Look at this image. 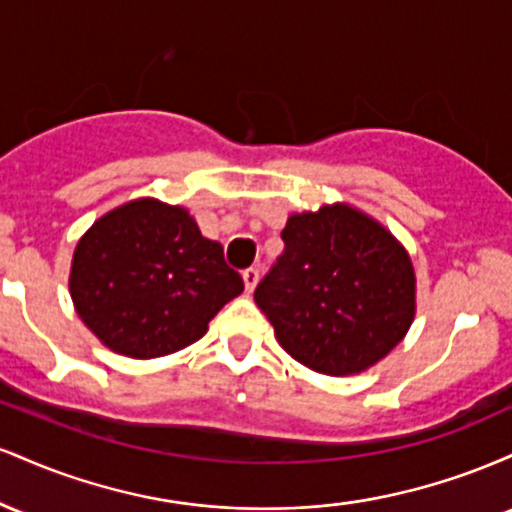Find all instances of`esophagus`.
<instances>
[{"mask_svg": "<svg viewBox=\"0 0 512 512\" xmlns=\"http://www.w3.org/2000/svg\"><path fill=\"white\" fill-rule=\"evenodd\" d=\"M243 281H245V291H248V293L255 291L257 281H260V269H257V267L245 269V272H243Z\"/></svg>", "mask_w": 512, "mask_h": 512, "instance_id": "esophagus-1", "label": "esophagus"}]
</instances>
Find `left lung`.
Returning a JSON list of instances; mask_svg holds the SVG:
<instances>
[{
	"mask_svg": "<svg viewBox=\"0 0 512 512\" xmlns=\"http://www.w3.org/2000/svg\"><path fill=\"white\" fill-rule=\"evenodd\" d=\"M284 255L255 303L276 342L305 368L356 375L407 337L416 315V274L407 248L351 204L291 214Z\"/></svg>",
	"mask_w": 512,
	"mask_h": 512,
	"instance_id": "8db88e82",
	"label": "left lung"
}]
</instances>
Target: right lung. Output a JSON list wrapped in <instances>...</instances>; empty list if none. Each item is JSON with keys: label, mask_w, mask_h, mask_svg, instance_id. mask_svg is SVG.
Instances as JSON below:
<instances>
[{"label": "right lung", "mask_w": 512, "mask_h": 512, "mask_svg": "<svg viewBox=\"0 0 512 512\" xmlns=\"http://www.w3.org/2000/svg\"><path fill=\"white\" fill-rule=\"evenodd\" d=\"M69 293L81 322L115 354L158 358L195 344L243 279L185 207L120 204L76 243Z\"/></svg>", "instance_id": "1"}]
</instances>
